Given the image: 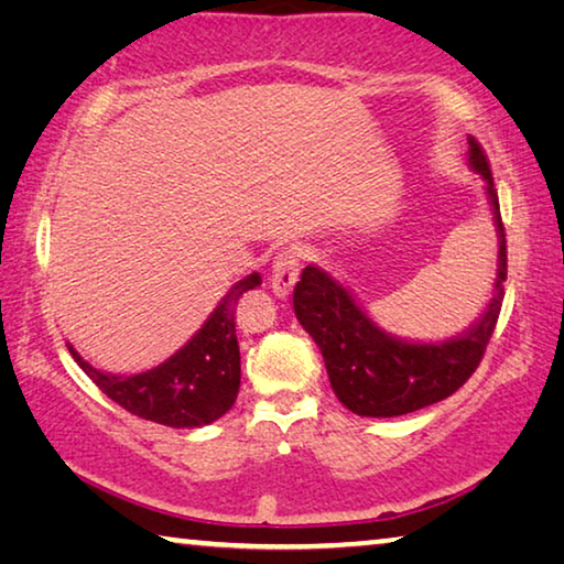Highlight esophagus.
Segmentation results:
<instances>
[{
	"label": "esophagus",
	"mask_w": 564,
	"mask_h": 564,
	"mask_svg": "<svg viewBox=\"0 0 564 564\" xmlns=\"http://www.w3.org/2000/svg\"><path fill=\"white\" fill-rule=\"evenodd\" d=\"M297 274H300L297 247H284L282 252L274 257L272 274H270V284L276 297H288L294 288V282H297Z\"/></svg>",
	"instance_id": "1"
}]
</instances>
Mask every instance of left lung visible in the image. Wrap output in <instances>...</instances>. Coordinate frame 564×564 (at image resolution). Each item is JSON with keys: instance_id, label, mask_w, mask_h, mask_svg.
<instances>
[{"instance_id": "1", "label": "left lung", "mask_w": 564, "mask_h": 564, "mask_svg": "<svg viewBox=\"0 0 564 564\" xmlns=\"http://www.w3.org/2000/svg\"><path fill=\"white\" fill-rule=\"evenodd\" d=\"M469 163L487 181L499 234L494 297L469 330L444 343H405L388 335L358 307L352 294L319 267H305L294 288V315L325 358L335 395L345 409L370 419L413 413L456 393L479 368L497 327L507 280V239L487 153L469 138Z\"/></svg>"}]
</instances>
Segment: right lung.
Returning <instances> with one entry per match:
<instances>
[{
	"label": "right lung",
	"instance_id": "obj_1",
	"mask_svg": "<svg viewBox=\"0 0 564 564\" xmlns=\"http://www.w3.org/2000/svg\"><path fill=\"white\" fill-rule=\"evenodd\" d=\"M257 284H262V276L257 272L234 284L184 348L159 368L138 376L100 372L85 362L73 345L67 348L93 383L128 413L171 429L206 426L221 419L237 401L241 366L234 307L241 294L254 290Z\"/></svg>",
	"mask_w": 564,
	"mask_h": 564
}]
</instances>
